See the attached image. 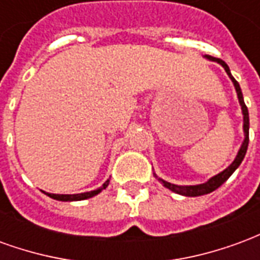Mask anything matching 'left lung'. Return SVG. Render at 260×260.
Returning <instances> with one entry per match:
<instances>
[{
	"label": "left lung",
	"instance_id": "1",
	"mask_svg": "<svg viewBox=\"0 0 260 260\" xmlns=\"http://www.w3.org/2000/svg\"><path fill=\"white\" fill-rule=\"evenodd\" d=\"M203 58L209 59V61H213V62H217L224 68V71L227 72L229 75V78L233 82V85L235 87V91H237V97H238V103H240L241 106V111H242V131H244V141L241 143V147L238 153H237V156H235L234 161L230 164L229 167L225 170H223L221 173H218V174L213 175L212 178H209L206 182H203V184H198V185H177V184H171L169 181L163 180V178H160L156 173H153L154 177L157 178L158 182L161 184L163 186H166L167 189L170 191H173L174 193H178V195L182 196H202V195H207V193H210V192L216 191L218 186H221L225 182V181L229 180L231 174L234 173L235 170L240 167V164L242 163V160L245 157L246 154V149H248V143H249V114H248V108H246L245 103H244V96H242V91H241L240 83L234 79V76L231 75V71H230L229 65L224 62L223 59L220 58H214V57H210V55H203Z\"/></svg>",
	"mask_w": 260,
	"mask_h": 260
}]
</instances>
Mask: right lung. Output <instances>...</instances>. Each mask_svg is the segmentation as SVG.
<instances>
[{"mask_svg":"<svg viewBox=\"0 0 260 260\" xmlns=\"http://www.w3.org/2000/svg\"><path fill=\"white\" fill-rule=\"evenodd\" d=\"M110 184V178H108L104 184H103L100 188H97L94 191L90 192H83V193H74V195H55V193H48V192H44L46 195L53 198L55 201H61V202H76V201H85V199H89V198H93V196L99 195L103 189H106Z\"/></svg>","mask_w":260,"mask_h":260,"instance_id":"obj_1","label":"right lung"}]
</instances>
